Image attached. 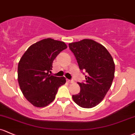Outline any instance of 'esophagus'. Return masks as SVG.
<instances>
[{"label":"esophagus","instance_id":"1","mask_svg":"<svg viewBox=\"0 0 135 135\" xmlns=\"http://www.w3.org/2000/svg\"><path fill=\"white\" fill-rule=\"evenodd\" d=\"M66 81H67L69 83H73V82H74V80H69V79H66Z\"/></svg>","mask_w":135,"mask_h":135}]
</instances>
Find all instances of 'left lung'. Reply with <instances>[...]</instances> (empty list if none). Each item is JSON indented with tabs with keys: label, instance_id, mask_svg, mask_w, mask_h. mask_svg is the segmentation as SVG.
<instances>
[{
	"label": "left lung",
	"instance_id": "left-lung-1",
	"mask_svg": "<svg viewBox=\"0 0 135 135\" xmlns=\"http://www.w3.org/2000/svg\"><path fill=\"white\" fill-rule=\"evenodd\" d=\"M69 46L79 69L86 74L85 80L79 82L80 92L72 95L73 100L82 108H92L103 100L111 87L114 77V60L106 48L94 40L84 39Z\"/></svg>",
	"mask_w": 135,
	"mask_h": 135
}]
</instances>
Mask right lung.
Here are the masks:
<instances>
[{"label":"right lung","instance_id":"obj_1","mask_svg":"<svg viewBox=\"0 0 135 135\" xmlns=\"http://www.w3.org/2000/svg\"><path fill=\"white\" fill-rule=\"evenodd\" d=\"M67 48L64 42L44 39L28 48L18 64L20 89L26 99L36 107L46 106L55 99L58 89L65 84L64 77L49 74L55 58Z\"/></svg>","mask_w":135,"mask_h":135}]
</instances>
